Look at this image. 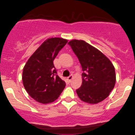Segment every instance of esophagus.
Returning <instances> with one entry per match:
<instances>
[{"mask_svg": "<svg viewBox=\"0 0 135 135\" xmlns=\"http://www.w3.org/2000/svg\"><path fill=\"white\" fill-rule=\"evenodd\" d=\"M73 76L72 75H70L69 76V77L67 78V79H68V80H69V82H70V81H71V80H72V79H73Z\"/></svg>", "mask_w": 135, "mask_h": 135, "instance_id": "1", "label": "esophagus"}]
</instances>
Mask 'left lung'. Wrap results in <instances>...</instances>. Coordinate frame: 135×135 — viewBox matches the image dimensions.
<instances>
[{
  "label": "left lung",
  "instance_id": "left-lung-1",
  "mask_svg": "<svg viewBox=\"0 0 135 135\" xmlns=\"http://www.w3.org/2000/svg\"><path fill=\"white\" fill-rule=\"evenodd\" d=\"M82 68V84L76 89L78 97L89 104H97L108 97L115 83L112 63L99 50L84 40L68 43Z\"/></svg>",
  "mask_w": 135,
  "mask_h": 135
}]
</instances>
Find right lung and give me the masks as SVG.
Returning a JSON list of instances; mask_svg holds the SVG:
<instances>
[{"label": "right lung", "instance_id": "obj_1", "mask_svg": "<svg viewBox=\"0 0 135 135\" xmlns=\"http://www.w3.org/2000/svg\"><path fill=\"white\" fill-rule=\"evenodd\" d=\"M67 40L48 38L27 61L23 70V84L28 95L43 104L52 103L65 89V81L57 75L54 60Z\"/></svg>", "mask_w": 135, "mask_h": 135}]
</instances>
